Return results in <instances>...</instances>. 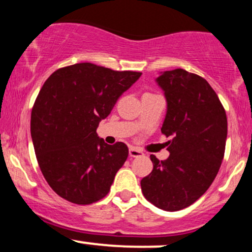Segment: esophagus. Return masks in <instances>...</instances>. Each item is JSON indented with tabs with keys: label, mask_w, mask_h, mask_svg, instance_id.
Instances as JSON below:
<instances>
[{
	"label": "esophagus",
	"mask_w": 252,
	"mask_h": 252,
	"mask_svg": "<svg viewBox=\"0 0 252 252\" xmlns=\"http://www.w3.org/2000/svg\"><path fill=\"white\" fill-rule=\"evenodd\" d=\"M129 155L130 158H138V156H142L143 153L140 149L135 148V147H130L129 148Z\"/></svg>",
	"instance_id": "esophagus-1"
}]
</instances>
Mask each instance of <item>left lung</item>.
<instances>
[{"label":"left lung","mask_w":252,"mask_h":252,"mask_svg":"<svg viewBox=\"0 0 252 252\" xmlns=\"http://www.w3.org/2000/svg\"><path fill=\"white\" fill-rule=\"evenodd\" d=\"M163 91L167 111L161 131L169 156L150 155L153 170L141 180L148 201L158 209L179 211L209 189L224 158L227 120L220 100L204 78L176 68L155 79Z\"/></svg>","instance_id":"8db88e82"}]
</instances>
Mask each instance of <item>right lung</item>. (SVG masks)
Listing matches in <instances>:
<instances>
[{
  "label": "right lung",
  "mask_w": 252,
  "mask_h": 252,
  "mask_svg": "<svg viewBox=\"0 0 252 252\" xmlns=\"http://www.w3.org/2000/svg\"><path fill=\"white\" fill-rule=\"evenodd\" d=\"M141 74L80 63L59 68L43 84L31 134L40 169L58 195L89 205L108 194L129 152L123 142H104L98 124Z\"/></svg>",
  "instance_id": "obj_1"
}]
</instances>
